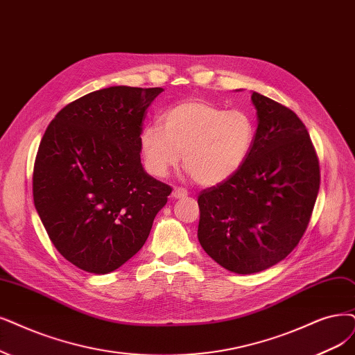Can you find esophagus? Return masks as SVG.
I'll use <instances>...</instances> for the list:
<instances>
[{
  "mask_svg": "<svg viewBox=\"0 0 355 355\" xmlns=\"http://www.w3.org/2000/svg\"><path fill=\"white\" fill-rule=\"evenodd\" d=\"M189 193H187V190H184V189H174V191H173V198L174 199H181V198H186Z\"/></svg>",
  "mask_w": 355,
  "mask_h": 355,
  "instance_id": "1",
  "label": "esophagus"
}]
</instances>
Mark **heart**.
<instances>
[{
	"label": "heart",
	"mask_w": 355,
	"mask_h": 355,
	"mask_svg": "<svg viewBox=\"0 0 355 355\" xmlns=\"http://www.w3.org/2000/svg\"><path fill=\"white\" fill-rule=\"evenodd\" d=\"M254 140L256 127L247 112L200 99L171 107L161 125H144L139 137L144 166L153 177H166L184 156L186 169L202 186H216L237 174Z\"/></svg>",
	"instance_id": "1"
}]
</instances>
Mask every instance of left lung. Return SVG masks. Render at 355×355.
I'll return each mask as SVG.
<instances>
[{"instance_id": "obj_1", "label": "left lung", "mask_w": 355, "mask_h": 355, "mask_svg": "<svg viewBox=\"0 0 355 355\" xmlns=\"http://www.w3.org/2000/svg\"><path fill=\"white\" fill-rule=\"evenodd\" d=\"M256 140L237 174L199 196L198 239L230 272L279 263L309 225L320 173L306 125L284 105L253 92Z\"/></svg>"}]
</instances>
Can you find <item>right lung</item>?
Segmentation results:
<instances>
[{"label":"right lung","instance_id":"obj_1","mask_svg":"<svg viewBox=\"0 0 355 355\" xmlns=\"http://www.w3.org/2000/svg\"><path fill=\"white\" fill-rule=\"evenodd\" d=\"M162 87L111 86L64 107L33 168V202L52 244L78 269L105 275L146 243L171 187L144 171L141 121Z\"/></svg>","mask_w":355,"mask_h":355}]
</instances>
